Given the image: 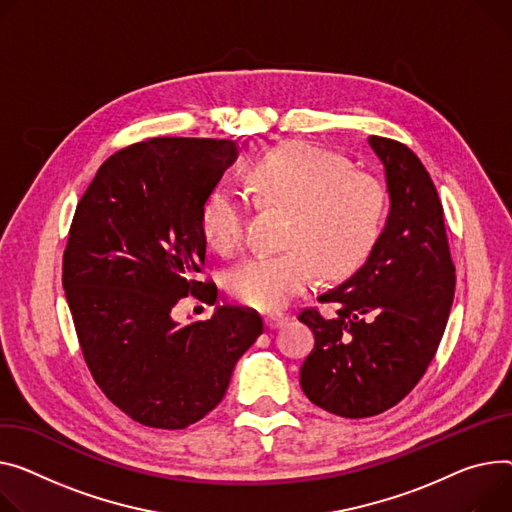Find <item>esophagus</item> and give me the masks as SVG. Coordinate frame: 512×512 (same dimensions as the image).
<instances>
[{
    "label": "esophagus",
    "instance_id": "1",
    "mask_svg": "<svg viewBox=\"0 0 512 512\" xmlns=\"http://www.w3.org/2000/svg\"><path fill=\"white\" fill-rule=\"evenodd\" d=\"M288 321H290V317L284 315V313H271V315L265 317V325H267L269 329H278V327L286 325Z\"/></svg>",
    "mask_w": 512,
    "mask_h": 512
}]
</instances>
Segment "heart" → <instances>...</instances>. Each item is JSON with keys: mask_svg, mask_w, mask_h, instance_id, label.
Wrapping results in <instances>:
<instances>
[{"mask_svg": "<svg viewBox=\"0 0 512 512\" xmlns=\"http://www.w3.org/2000/svg\"><path fill=\"white\" fill-rule=\"evenodd\" d=\"M247 181L261 203L290 214L284 234L288 249L255 255L226 280L230 294L253 309H280L306 288L315 267L325 278L346 274L379 232L383 185L335 152L286 142L257 158L247 168ZM245 216L243 199L218 185L201 206V234L218 255L228 257L243 245Z\"/></svg>", "mask_w": 512, "mask_h": 512, "instance_id": "heart-1", "label": "heart"}]
</instances>
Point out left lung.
<instances>
[{"instance_id":"obj_1","label":"left lung","mask_w":512,"mask_h":512,"mask_svg":"<svg viewBox=\"0 0 512 512\" xmlns=\"http://www.w3.org/2000/svg\"><path fill=\"white\" fill-rule=\"evenodd\" d=\"M368 146L385 166V228L356 274L319 296L335 304V315H298L315 333L300 387L342 418L383 414L418 385L455 296L445 212L428 170L405 144L370 135Z\"/></svg>"}]
</instances>
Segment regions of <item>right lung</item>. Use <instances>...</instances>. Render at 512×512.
<instances>
[{
	"mask_svg": "<svg viewBox=\"0 0 512 512\" xmlns=\"http://www.w3.org/2000/svg\"><path fill=\"white\" fill-rule=\"evenodd\" d=\"M210 138H152L102 162L82 195L63 253V290L96 385L131 420L181 430L222 401L234 364L263 333L259 313L216 306L179 325L175 304L216 286L199 212L236 160Z\"/></svg>",
	"mask_w": 512,
	"mask_h": 512,
	"instance_id": "right-lung-1",
	"label": "right lung"
}]
</instances>
